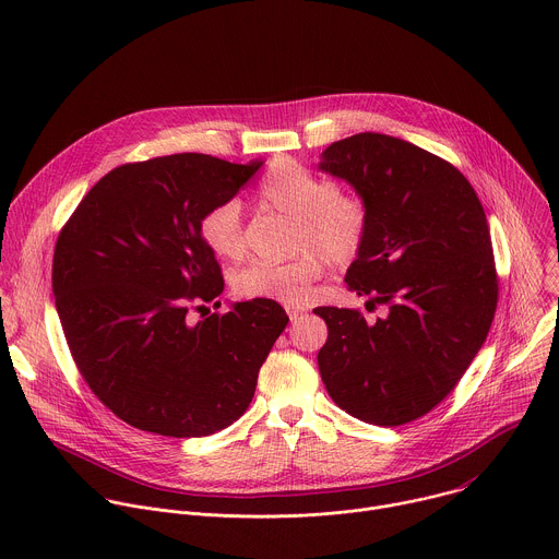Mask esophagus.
Here are the masks:
<instances>
[{
	"instance_id": "esophagus-1",
	"label": "esophagus",
	"mask_w": 559,
	"mask_h": 559,
	"mask_svg": "<svg viewBox=\"0 0 559 559\" xmlns=\"http://www.w3.org/2000/svg\"><path fill=\"white\" fill-rule=\"evenodd\" d=\"M302 307H294V305H287V316L292 318V321H298V318L302 316Z\"/></svg>"
}]
</instances>
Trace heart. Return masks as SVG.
<instances>
[{
    "instance_id": "b5f03b06",
    "label": "heart",
    "mask_w": 559,
    "mask_h": 559,
    "mask_svg": "<svg viewBox=\"0 0 559 559\" xmlns=\"http://www.w3.org/2000/svg\"><path fill=\"white\" fill-rule=\"evenodd\" d=\"M259 207L294 218L292 252L285 263L254 261L238 270L234 289L243 298H267L287 305L302 302L311 285L325 274L328 263H354L369 234V207L356 192L338 186L294 162H276L257 186ZM203 246L218 259L238 261L246 254V223L241 205L223 201L199 221Z\"/></svg>"
}]
</instances>
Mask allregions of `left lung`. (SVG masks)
Instances as JSON below:
<instances>
[{
    "label": "left lung",
    "instance_id": "1",
    "mask_svg": "<svg viewBox=\"0 0 559 559\" xmlns=\"http://www.w3.org/2000/svg\"><path fill=\"white\" fill-rule=\"evenodd\" d=\"M321 168L367 201L369 234L345 281L384 316L316 307L330 330L318 369L349 416L401 427L438 407L487 341L500 294L489 223L457 168L403 139L347 136Z\"/></svg>",
    "mask_w": 559,
    "mask_h": 559
}]
</instances>
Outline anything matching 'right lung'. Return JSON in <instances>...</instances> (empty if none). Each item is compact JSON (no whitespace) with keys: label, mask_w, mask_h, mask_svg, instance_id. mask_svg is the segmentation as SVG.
Listing matches in <instances>:
<instances>
[{"label":"right lung","mask_w":559,"mask_h":559,"mask_svg":"<svg viewBox=\"0 0 559 559\" xmlns=\"http://www.w3.org/2000/svg\"><path fill=\"white\" fill-rule=\"evenodd\" d=\"M259 162L197 152L123 164L102 177L61 227L52 294L70 356L123 423L201 438L241 418L287 313L254 298L221 305L223 274L199 236L201 216L229 201Z\"/></svg>","instance_id":"right-lung-1"}]
</instances>
